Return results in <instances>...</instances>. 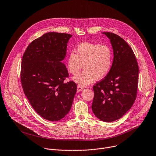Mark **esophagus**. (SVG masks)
<instances>
[{"label": "esophagus", "instance_id": "34e87169", "mask_svg": "<svg viewBox=\"0 0 156 156\" xmlns=\"http://www.w3.org/2000/svg\"><path fill=\"white\" fill-rule=\"evenodd\" d=\"M83 89H84V87L83 86H77V92H80L81 90H82Z\"/></svg>", "mask_w": 156, "mask_h": 156}]
</instances>
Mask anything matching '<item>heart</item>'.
<instances>
[{
    "instance_id": "b5f03b06",
    "label": "heart",
    "mask_w": 156,
    "mask_h": 156,
    "mask_svg": "<svg viewBox=\"0 0 156 156\" xmlns=\"http://www.w3.org/2000/svg\"><path fill=\"white\" fill-rule=\"evenodd\" d=\"M74 52H71L67 59V67L73 75H77L83 64L84 70L73 78V81L81 86H87L95 79L107 76L113 64L112 49L107 45L89 42L80 43Z\"/></svg>"
}]
</instances>
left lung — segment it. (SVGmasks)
I'll return each mask as SVG.
<instances>
[{"instance_id":"8db88e82","label":"left lung","mask_w":156,"mask_h":156,"mask_svg":"<svg viewBox=\"0 0 156 156\" xmlns=\"http://www.w3.org/2000/svg\"><path fill=\"white\" fill-rule=\"evenodd\" d=\"M110 40L113 62L107 75L93 86L92 110L104 122H112L123 116L136 97L138 66L132 49L119 35L103 32Z\"/></svg>"}]
</instances>
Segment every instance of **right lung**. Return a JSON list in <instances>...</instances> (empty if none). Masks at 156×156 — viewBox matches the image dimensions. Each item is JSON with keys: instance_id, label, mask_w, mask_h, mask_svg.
I'll list each match as a JSON object with an SVG mask.
<instances>
[{"instance_id": "add662e5", "label": "right lung", "mask_w": 156, "mask_h": 156, "mask_svg": "<svg viewBox=\"0 0 156 156\" xmlns=\"http://www.w3.org/2000/svg\"><path fill=\"white\" fill-rule=\"evenodd\" d=\"M72 37L65 33H46L29 44L23 56V91L34 110L48 121L64 118L72 108L76 92L75 82H64L69 73L61 62Z\"/></svg>"}]
</instances>
